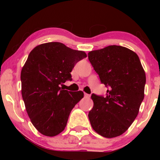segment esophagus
<instances>
[{
    "label": "esophagus",
    "instance_id": "obj_1",
    "mask_svg": "<svg viewBox=\"0 0 160 160\" xmlns=\"http://www.w3.org/2000/svg\"><path fill=\"white\" fill-rule=\"evenodd\" d=\"M84 97H85V98H89V97H90V95L87 94V93H84Z\"/></svg>",
    "mask_w": 160,
    "mask_h": 160
}]
</instances>
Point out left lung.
I'll return each instance as SVG.
<instances>
[{"instance_id": "1", "label": "left lung", "mask_w": 160, "mask_h": 160, "mask_svg": "<svg viewBox=\"0 0 160 160\" xmlns=\"http://www.w3.org/2000/svg\"><path fill=\"white\" fill-rule=\"evenodd\" d=\"M102 83L109 87L105 97L92 95L89 112L92 127L104 138L123 134L135 120L144 97L146 75L135 52L112 45L88 53Z\"/></svg>"}]
</instances>
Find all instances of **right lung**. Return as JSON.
Returning <instances> with one entry per match:
<instances>
[{
	"mask_svg": "<svg viewBox=\"0 0 160 160\" xmlns=\"http://www.w3.org/2000/svg\"><path fill=\"white\" fill-rule=\"evenodd\" d=\"M59 42L37 46L29 53L21 71L22 95L33 126L46 136H56L65 129L71 110L83 98L82 91L62 89L71 80L77 62L86 58Z\"/></svg>",
	"mask_w": 160,
	"mask_h": 160,
	"instance_id": "obj_1",
	"label": "right lung"
}]
</instances>
